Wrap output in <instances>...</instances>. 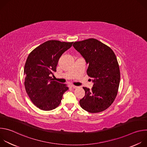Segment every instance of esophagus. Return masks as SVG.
I'll list each match as a JSON object with an SVG mask.
<instances>
[{
    "label": "esophagus",
    "mask_w": 147,
    "mask_h": 147,
    "mask_svg": "<svg viewBox=\"0 0 147 147\" xmlns=\"http://www.w3.org/2000/svg\"><path fill=\"white\" fill-rule=\"evenodd\" d=\"M71 87L73 88H78V86H74V85H71Z\"/></svg>",
    "instance_id": "34e87169"
}]
</instances>
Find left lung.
<instances>
[{
    "instance_id": "1",
    "label": "left lung",
    "mask_w": 147,
    "mask_h": 147,
    "mask_svg": "<svg viewBox=\"0 0 147 147\" xmlns=\"http://www.w3.org/2000/svg\"><path fill=\"white\" fill-rule=\"evenodd\" d=\"M73 46L88 65L87 73L94 83L91 90L83 87L86 95L80 100V106L90 113L102 112L111 105L118 91L120 74L116 55L94 38L75 42Z\"/></svg>"
}]
</instances>
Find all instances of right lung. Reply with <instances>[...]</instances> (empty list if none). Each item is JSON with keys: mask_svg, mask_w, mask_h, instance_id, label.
Instances as JSON below:
<instances>
[{"mask_svg": "<svg viewBox=\"0 0 147 147\" xmlns=\"http://www.w3.org/2000/svg\"><path fill=\"white\" fill-rule=\"evenodd\" d=\"M73 42L50 40L34 49L28 55L24 69L26 92L35 105L43 111H51L61 102L69 90L66 84L54 81L58 61Z\"/></svg>", "mask_w": 147, "mask_h": 147, "instance_id": "obj_1", "label": "right lung"}]
</instances>
